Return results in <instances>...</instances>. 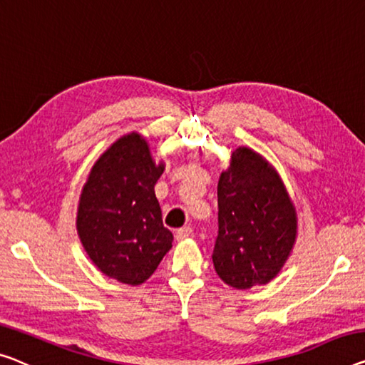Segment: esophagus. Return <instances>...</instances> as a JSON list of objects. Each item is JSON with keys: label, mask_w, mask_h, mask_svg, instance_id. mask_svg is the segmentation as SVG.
<instances>
[{"label": "esophagus", "mask_w": 365, "mask_h": 365, "mask_svg": "<svg viewBox=\"0 0 365 365\" xmlns=\"http://www.w3.org/2000/svg\"><path fill=\"white\" fill-rule=\"evenodd\" d=\"M190 236H192V227L190 226H185V227H182V230H178L175 235L177 241H185V239H188Z\"/></svg>", "instance_id": "esophagus-1"}]
</instances>
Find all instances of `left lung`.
Returning a JSON list of instances; mask_svg holds the SVG:
<instances>
[{"label": "left lung", "instance_id": "left-lung-1", "mask_svg": "<svg viewBox=\"0 0 365 365\" xmlns=\"http://www.w3.org/2000/svg\"><path fill=\"white\" fill-rule=\"evenodd\" d=\"M217 237L213 264L236 290L274 280L298 235L297 208L277 168L251 148L231 154L217 182Z\"/></svg>", "mask_w": 365, "mask_h": 365}]
</instances>
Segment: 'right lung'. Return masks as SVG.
Here are the masks:
<instances>
[{
	"label": "right lung",
	"mask_w": 365,
	"mask_h": 365,
	"mask_svg": "<svg viewBox=\"0 0 365 365\" xmlns=\"http://www.w3.org/2000/svg\"><path fill=\"white\" fill-rule=\"evenodd\" d=\"M165 170L143 134L114 140L91 167L81 188L77 232L103 275L130 287L144 284L170 251L154 187Z\"/></svg>",
	"instance_id": "1"
}]
</instances>
